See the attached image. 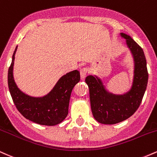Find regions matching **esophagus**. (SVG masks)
I'll use <instances>...</instances> for the list:
<instances>
[{
	"instance_id": "1",
	"label": "esophagus",
	"mask_w": 157,
	"mask_h": 157,
	"mask_svg": "<svg viewBox=\"0 0 157 157\" xmlns=\"http://www.w3.org/2000/svg\"><path fill=\"white\" fill-rule=\"evenodd\" d=\"M88 71H89V68H88L87 67H83V68H81V69L80 70L81 78H85L86 76V75H87Z\"/></svg>"
}]
</instances>
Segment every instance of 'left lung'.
I'll list each match as a JSON object with an SVG mask.
<instances>
[{
	"mask_svg": "<svg viewBox=\"0 0 157 157\" xmlns=\"http://www.w3.org/2000/svg\"><path fill=\"white\" fill-rule=\"evenodd\" d=\"M120 35L126 39L134 60V77L130 91L123 95L113 94L106 91L97 77L89 75L86 78L93 116L102 124H116L132 116L140 105L148 80L146 59L142 48L129 35Z\"/></svg>",
	"mask_w": 157,
	"mask_h": 157,
	"instance_id": "obj_1",
	"label": "left lung"
}]
</instances>
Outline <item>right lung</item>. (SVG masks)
I'll return each mask as SVG.
<instances>
[{
    "mask_svg": "<svg viewBox=\"0 0 157 157\" xmlns=\"http://www.w3.org/2000/svg\"><path fill=\"white\" fill-rule=\"evenodd\" d=\"M15 48L8 71V86L12 100L21 114L31 121L43 125H55L60 123L68 113L70 96L73 88L80 80L77 70L63 76L53 89L43 97L26 94L17 88L13 77Z\"/></svg>",
    "mask_w": 157,
    "mask_h": 157,
    "instance_id": "add662e5",
    "label": "right lung"
}]
</instances>
